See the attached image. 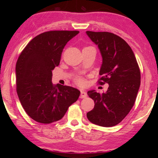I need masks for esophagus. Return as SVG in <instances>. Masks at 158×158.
Here are the masks:
<instances>
[{"label": "esophagus", "mask_w": 158, "mask_h": 158, "mask_svg": "<svg viewBox=\"0 0 158 158\" xmlns=\"http://www.w3.org/2000/svg\"><path fill=\"white\" fill-rule=\"evenodd\" d=\"M81 98H86L87 97V93H86L85 90H81Z\"/></svg>", "instance_id": "34e87169"}]
</instances>
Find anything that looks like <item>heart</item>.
<instances>
[{"label": "heart", "mask_w": 158, "mask_h": 158, "mask_svg": "<svg viewBox=\"0 0 158 158\" xmlns=\"http://www.w3.org/2000/svg\"><path fill=\"white\" fill-rule=\"evenodd\" d=\"M77 83H78L79 84H82V83H83V80H82L81 78H79V77H78V78H77Z\"/></svg>", "instance_id": "1"}]
</instances>
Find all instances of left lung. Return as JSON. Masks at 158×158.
Instances as JSON below:
<instances>
[{"mask_svg":"<svg viewBox=\"0 0 158 158\" xmlns=\"http://www.w3.org/2000/svg\"><path fill=\"white\" fill-rule=\"evenodd\" d=\"M102 57L100 84H109L106 92L88 91L95 106L87 113L93 124L109 127L124 119L135 102L140 86V71L132 49L125 41L110 32L86 31Z\"/></svg>","mask_w":158,"mask_h":158,"instance_id":"obj_1","label":"left lung"}]
</instances>
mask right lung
Wrapping results in <instances>:
<instances>
[{"label":"right lung","mask_w":158,"mask_h":158,"mask_svg":"<svg viewBox=\"0 0 158 158\" xmlns=\"http://www.w3.org/2000/svg\"><path fill=\"white\" fill-rule=\"evenodd\" d=\"M78 31H50L30 41L16 65V91L27 114L36 122L50 124L63 117L81 91L52 83V70L59 65L67 43Z\"/></svg>","instance_id":"right-lung-1"}]
</instances>
